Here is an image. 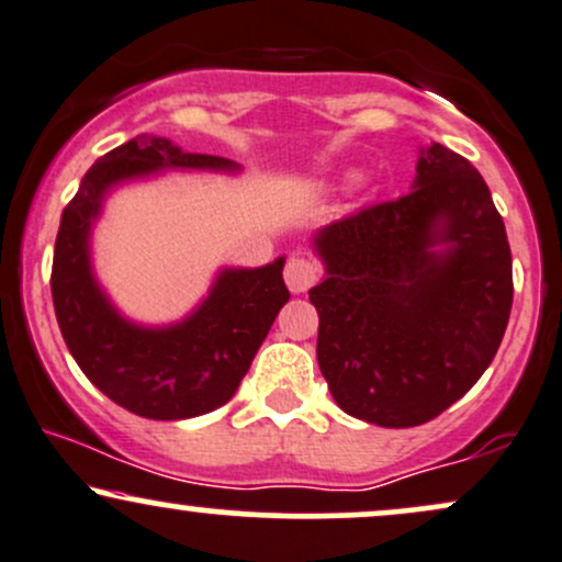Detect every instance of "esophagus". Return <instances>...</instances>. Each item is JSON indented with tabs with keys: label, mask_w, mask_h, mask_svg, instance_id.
<instances>
[{
	"label": "esophagus",
	"mask_w": 562,
	"mask_h": 562,
	"mask_svg": "<svg viewBox=\"0 0 562 562\" xmlns=\"http://www.w3.org/2000/svg\"><path fill=\"white\" fill-rule=\"evenodd\" d=\"M317 277H319V267L314 261L301 259V256H293V259L288 261L285 282H288L290 293H295V295L306 293V290L317 282Z\"/></svg>",
	"instance_id": "obj_1"
}]
</instances>
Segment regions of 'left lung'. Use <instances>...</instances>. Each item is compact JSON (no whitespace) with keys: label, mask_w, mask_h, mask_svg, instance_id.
Instances as JSON below:
<instances>
[{"label":"left lung","mask_w":562,"mask_h":562,"mask_svg":"<svg viewBox=\"0 0 562 562\" xmlns=\"http://www.w3.org/2000/svg\"><path fill=\"white\" fill-rule=\"evenodd\" d=\"M404 198L322 227L317 362L335 404L380 428H412L479 383L513 306L505 222L479 171L420 147Z\"/></svg>","instance_id":"8db88e82"}]
</instances>
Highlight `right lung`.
<instances>
[{
    "instance_id": "1",
    "label": "right lung",
    "mask_w": 562,
    "mask_h": 562,
    "mask_svg": "<svg viewBox=\"0 0 562 562\" xmlns=\"http://www.w3.org/2000/svg\"><path fill=\"white\" fill-rule=\"evenodd\" d=\"M166 171L240 173L229 158L187 153L139 134L83 173L55 240L53 303L70 357L94 389L147 420H187L235 396L290 293L285 256L263 267H222L182 319L145 325L126 317L94 272L92 235L119 187Z\"/></svg>"
}]
</instances>
